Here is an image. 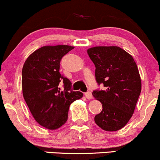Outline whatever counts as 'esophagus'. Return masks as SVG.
<instances>
[{"instance_id":"34e87169","label":"esophagus","mask_w":160,"mask_h":160,"mask_svg":"<svg viewBox=\"0 0 160 160\" xmlns=\"http://www.w3.org/2000/svg\"><path fill=\"white\" fill-rule=\"evenodd\" d=\"M85 96H86V98L87 99H91V98H92V93H91V92H86L85 93Z\"/></svg>"}]
</instances>
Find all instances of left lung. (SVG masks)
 <instances>
[{"label": "left lung", "mask_w": 160, "mask_h": 160, "mask_svg": "<svg viewBox=\"0 0 160 160\" xmlns=\"http://www.w3.org/2000/svg\"><path fill=\"white\" fill-rule=\"evenodd\" d=\"M87 52L95 65L96 82L105 88L92 92L103 108L95 122L106 131H116L128 124L140 95L137 65L131 55L116 46L94 47Z\"/></svg>", "instance_id": "left-lung-1"}]
</instances>
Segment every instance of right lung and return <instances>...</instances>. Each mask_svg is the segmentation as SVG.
<instances>
[{
  "instance_id": "1",
  "label": "right lung",
  "mask_w": 160,
  "mask_h": 160,
  "mask_svg": "<svg viewBox=\"0 0 160 160\" xmlns=\"http://www.w3.org/2000/svg\"><path fill=\"white\" fill-rule=\"evenodd\" d=\"M74 47L45 46L25 61L22 68V92L35 120L49 130L60 128L68 120L69 106L82 93L72 89V82L59 72L62 58ZM63 83L64 89L59 86Z\"/></svg>"
}]
</instances>
